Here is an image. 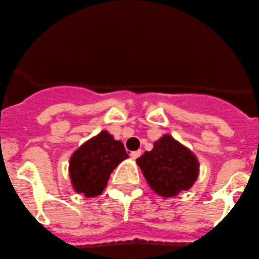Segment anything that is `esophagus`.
Wrapping results in <instances>:
<instances>
[{
  "label": "esophagus",
  "mask_w": 259,
  "mask_h": 259,
  "mask_svg": "<svg viewBox=\"0 0 259 259\" xmlns=\"http://www.w3.org/2000/svg\"><path fill=\"white\" fill-rule=\"evenodd\" d=\"M142 154V151H134V152H132V153H130V157H132L133 159H137L138 157L141 156Z\"/></svg>",
  "instance_id": "obj_1"
}]
</instances>
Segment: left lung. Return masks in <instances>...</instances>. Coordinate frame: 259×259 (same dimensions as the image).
<instances>
[{"instance_id":"left-lung-1","label":"left lung","mask_w":259,"mask_h":259,"mask_svg":"<svg viewBox=\"0 0 259 259\" xmlns=\"http://www.w3.org/2000/svg\"><path fill=\"white\" fill-rule=\"evenodd\" d=\"M149 188L162 198H172L189 190L199 175V161L188 147L170 134L153 143L152 151L137 158Z\"/></svg>"}]
</instances>
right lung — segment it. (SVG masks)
<instances>
[{
	"label": "right lung",
	"instance_id": "obj_1",
	"mask_svg": "<svg viewBox=\"0 0 259 259\" xmlns=\"http://www.w3.org/2000/svg\"><path fill=\"white\" fill-rule=\"evenodd\" d=\"M124 144L102 130L84 142L70 157L69 176L72 189L87 198L102 194L111 172L127 158Z\"/></svg>",
	"mask_w": 259,
	"mask_h": 259
}]
</instances>
